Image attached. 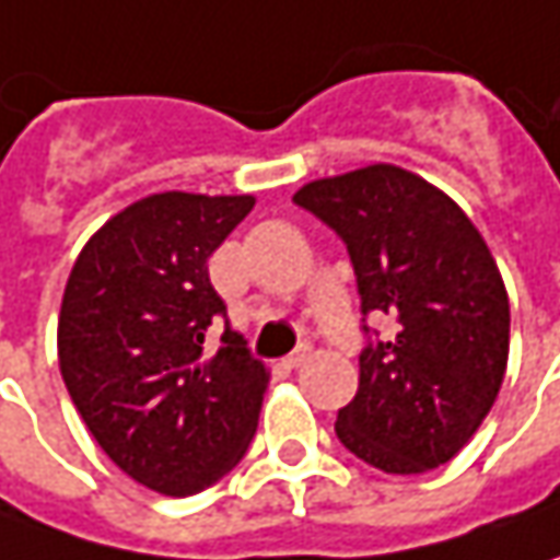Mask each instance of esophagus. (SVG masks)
<instances>
[{
  "mask_svg": "<svg viewBox=\"0 0 560 560\" xmlns=\"http://www.w3.org/2000/svg\"><path fill=\"white\" fill-rule=\"evenodd\" d=\"M308 361H312V349H308V346H302L299 352H292L290 358H283L287 368H302V364H308Z\"/></svg>",
  "mask_w": 560,
  "mask_h": 560,
  "instance_id": "34e87169",
  "label": "esophagus"
}]
</instances>
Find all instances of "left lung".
I'll return each mask as SVG.
<instances>
[{
	"mask_svg": "<svg viewBox=\"0 0 560 560\" xmlns=\"http://www.w3.org/2000/svg\"><path fill=\"white\" fill-rule=\"evenodd\" d=\"M292 199L342 236L361 312L396 320V336L368 342L358 358V393L336 418L339 442L401 477L452 462L508 368L505 280L480 230L440 186L396 164L320 177Z\"/></svg>",
	"mask_w": 560,
	"mask_h": 560,
	"instance_id": "8db88e82",
	"label": "left lung"
}]
</instances>
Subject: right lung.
I'll list each match as a JSON object with an SVG mask.
<instances>
[{
    "label": "right lung",
    "mask_w": 560,
    "mask_h": 560,
    "mask_svg": "<svg viewBox=\"0 0 560 560\" xmlns=\"http://www.w3.org/2000/svg\"><path fill=\"white\" fill-rule=\"evenodd\" d=\"M255 196L155 192L80 248L58 314V368L102 452L145 489L196 495L246 455L268 368L224 327L208 258Z\"/></svg>",
    "instance_id": "1"
}]
</instances>
